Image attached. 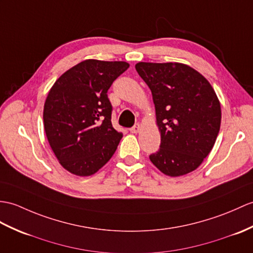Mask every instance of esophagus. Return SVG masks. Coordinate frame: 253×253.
Returning a JSON list of instances; mask_svg holds the SVG:
<instances>
[{"instance_id":"1","label":"esophagus","mask_w":253,"mask_h":253,"mask_svg":"<svg viewBox=\"0 0 253 253\" xmlns=\"http://www.w3.org/2000/svg\"><path fill=\"white\" fill-rule=\"evenodd\" d=\"M140 129H141V126H140L139 123H137V124H134V126H133V127H131V128H130V132H132V133H137V132H139V131H140Z\"/></svg>"}]
</instances>
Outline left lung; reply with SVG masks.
Here are the masks:
<instances>
[{
    "label": "left lung",
    "mask_w": 253,
    "mask_h": 253,
    "mask_svg": "<svg viewBox=\"0 0 253 253\" xmlns=\"http://www.w3.org/2000/svg\"><path fill=\"white\" fill-rule=\"evenodd\" d=\"M150 87L161 145L150 155L163 173L179 177L195 170L212 150L221 125V105L212 86L196 70L178 62H139Z\"/></svg>",
    "instance_id": "obj_1"
}]
</instances>
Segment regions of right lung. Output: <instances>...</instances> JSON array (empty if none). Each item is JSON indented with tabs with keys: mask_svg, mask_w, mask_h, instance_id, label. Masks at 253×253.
<instances>
[{
	"mask_svg": "<svg viewBox=\"0 0 253 253\" xmlns=\"http://www.w3.org/2000/svg\"><path fill=\"white\" fill-rule=\"evenodd\" d=\"M129 68L125 61L88 59L64 72L44 104L47 140L61 166L87 177L113 156L123 133L111 123L108 90Z\"/></svg>",
	"mask_w": 253,
	"mask_h": 253,
	"instance_id": "obj_1",
	"label": "right lung"
}]
</instances>
